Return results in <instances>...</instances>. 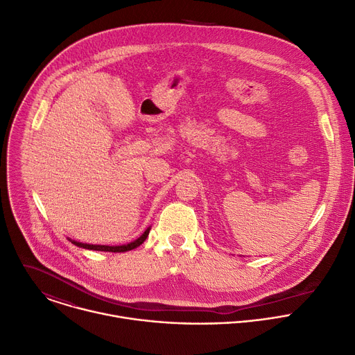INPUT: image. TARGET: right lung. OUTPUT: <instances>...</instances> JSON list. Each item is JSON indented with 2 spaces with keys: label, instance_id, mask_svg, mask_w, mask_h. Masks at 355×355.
<instances>
[{
  "label": "right lung",
  "instance_id": "obj_1",
  "mask_svg": "<svg viewBox=\"0 0 355 355\" xmlns=\"http://www.w3.org/2000/svg\"><path fill=\"white\" fill-rule=\"evenodd\" d=\"M151 228H147L146 232L141 235L138 239L127 243V245H121V246H106V245H89V243H83V242H77V241H71V243H74L78 248H84V249H89V250H101V252H113V253H120V252H127V250H132L135 248H138L141 243H143L148 234H150Z\"/></svg>",
  "mask_w": 355,
  "mask_h": 355
}]
</instances>
